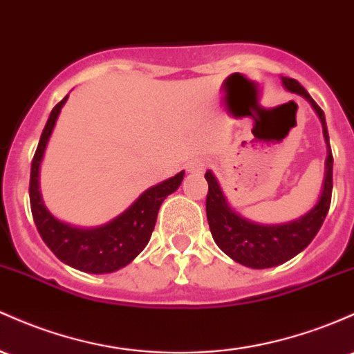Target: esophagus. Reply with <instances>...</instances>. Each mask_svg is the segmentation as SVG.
<instances>
[{"label": "esophagus", "mask_w": 354, "mask_h": 354, "mask_svg": "<svg viewBox=\"0 0 354 354\" xmlns=\"http://www.w3.org/2000/svg\"><path fill=\"white\" fill-rule=\"evenodd\" d=\"M205 168H207V162H205L203 159H193V161L188 165L189 173H201Z\"/></svg>", "instance_id": "obj_1"}]
</instances>
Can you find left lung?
Returning a JSON list of instances; mask_svg holds the SVG:
<instances>
[{
  "label": "left lung",
  "instance_id": "left-lung-1",
  "mask_svg": "<svg viewBox=\"0 0 354 354\" xmlns=\"http://www.w3.org/2000/svg\"><path fill=\"white\" fill-rule=\"evenodd\" d=\"M282 85L289 92L304 97L316 111L322 124V134H324L326 147H328V156H326L324 162V180H322V189L317 203L306 215L292 221H287V223H255V221L240 216L228 205L227 198H225L212 171H207V174H205L208 181L207 218L213 240L228 257L242 263V266L250 267V269H269V267L281 266L287 260L296 257L299 252L304 250L313 242L326 215H328L329 205H331L333 153L331 146H329L324 112L297 80L282 77Z\"/></svg>",
  "mask_w": 354,
  "mask_h": 354
}]
</instances>
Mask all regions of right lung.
Masks as SVG:
<instances>
[{
  "label": "right lung",
  "mask_w": 354,
  "mask_h": 354,
  "mask_svg": "<svg viewBox=\"0 0 354 354\" xmlns=\"http://www.w3.org/2000/svg\"><path fill=\"white\" fill-rule=\"evenodd\" d=\"M67 99L68 95H65L50 112L33 156L30 173L32 215L38 234L62 262L88 274H111L126 267L145 250L156 225L159 207L166 196L180 188L185 171L147 188L129 208L100 227L80 228L55 218L41 200L38 176L46 145Z\"/></svg>",
  "instance_id": "obj_1"
}]
</instances>
